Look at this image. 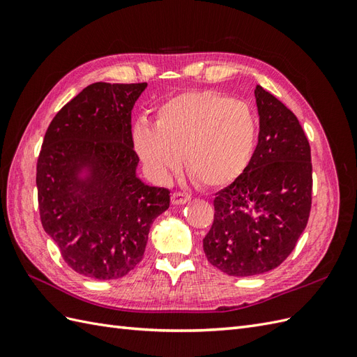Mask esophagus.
I'll list each match as a JSON object with an SVG mask.
<instances>
[{
	"instance_id": "34e87169",
	"label": "esophagus",
	"mask_w": 357,
	"mask_h": 357,
	"mask_svg": "<svg viewBox=\"0 0 357 357\" xmlns=\"http://www.w3.org/2000/svg\"><path fill=\"white\" fill-rule=\"evenodd\" d=\"M171 201L174 205H183L186 204L188 201H190V197L188 195V193H183V192H174L171 195Z\"/></svg>"
}]
</instances>
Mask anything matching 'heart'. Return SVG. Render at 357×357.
I'll return each instance as SVG.
<instances>
[{
    "mask_svg": "<svg viewBox=\"0 0 357 357\" xmlns=\"http://www.w3.org/2000/svg\"><path fill=\"white\" fill-rule=\"evenodd\" d=\"M257 122L252 107L223 93L195 91L162 104L153 125L138 123L134 146L150 174L167 180L180 169L204 188L229 185L253 156Z\"/></svg>",
    "mask_w": 357,
    "mask_h": 357,
    "instance_id": "heart-1",
    "label": "heart"
}]
</instances>
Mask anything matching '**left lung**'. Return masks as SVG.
<instances>
[{
	"instance_id": "8db88e82",
	"label": "left lung",
	"mask_w": 357,
	"mask_h": 357,
	"mask_svg": "<svg viewBox=\"0 0 357 357\" xmlns=\"http://www.w3.org/2000/svg\"><path fill=\"white\" fill-rule=\"evenodd\" d=\"M257 146L247 168L215 193L214 220L204 238L208 262L232 277L271 271L304 232L311 210L312 165L298 117L256 86Z\"/></svg>"
}]
</instances>
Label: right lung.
Returning <instances> with one entry per match:
<instances>
[{"instance_id": "add662e5", "label": "right lung", "mask_w": 357, "mask_h": 357, "mask_svg": "<svg viewBox=\"0 0 357 357\" xmlns=\"http://www.w3.org/2000/svg\"><path fill=\"white\" fill-rule=\"evenodd\" d=\"M147 83H92L50 122L37 160L41 225L67 265L116 280L144 256L169 190L137 177L131 112Z\"/></svg>"}]
</instances>
